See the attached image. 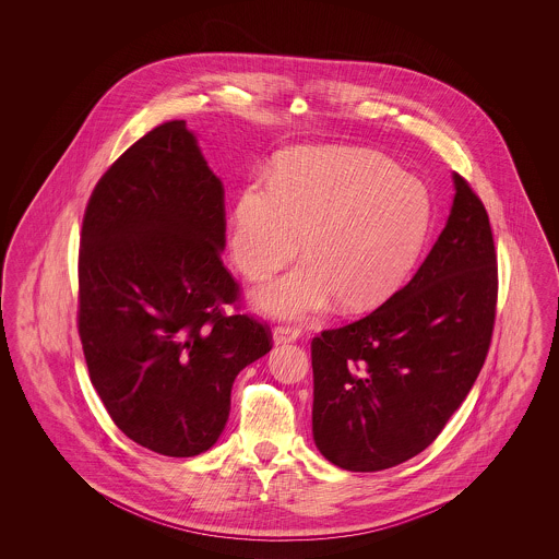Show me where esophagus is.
Returning <instances> with one entry per match:
<instances>
[{
  "instance_id": "esophagus-1",
  "label": "esophagus",
  "mask_w": 559,
  "mask_h": 559,
  "mask_svg": "<svg viewBox=\"0 0 559 559\" xmlns=\"http://www.w3.org/2000/svg\"><path fill=\"white\" fill-rule=\"evenodd\" d=\"M299 335H301V331L297 326H274V331H272V340L276 346L292 344L295 340H299Z\"/></svg>"
}]
</instances>
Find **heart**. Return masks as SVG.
Masks as SVG:
<instances>
[{
    "mask_svg": "<svg viewBox=\"0 0 559 559\" xmlns=\"http://www.w3.org/2000/svg\"><path fill=\"white\" fill-rule=\"evenodd\" d=\"M431 226L427 188L394 160L365 148H299L278 160L272 180L242 188L230 219V251L240 272L262 281L304 264L255 293L278 319H306L335 297L369 310L399 289Z\"/></svg>",
    "mask_w": 559,
    "mask_h": 559,
    "instance_id": "1",
    "label": "heart"
}]
</instances>
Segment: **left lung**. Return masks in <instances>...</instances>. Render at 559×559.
Segmentation results:
<instances>
[{
    "label": "left lung",
    "instance_id": "1",
    "mask_svg": "<svg viewBox=\"0 0 559 559\" xmlns=\"http://www.w3.org/2000/svg\"><path fill=\"white\" fill-rule=\"evenodd\" d=\"M452 182L447 226L408 285L312 340L314 442L347 472H381L426 451L486 360L495 240L478 194L459 174Z\"/></svg>",
    "mask_w": 559,
    "mask_h": 559
}]
</instances>
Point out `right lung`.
<instances>
[{
	"mask_svg": "<svg viewBox=\"0 0 559 559\" xmlns=\"http://www.w3.org/2000/svg\"><path fill=\"white\" fill-rule=\"evenodd\" d=\"M224 187L187 121L140 138L94 188L80 249V337L92 385L130 440L165 456L210 451L230 390L272 349L266 324L224 314Z\"/></svg>",
	"mask_w": 559,
	"mask_h": 559,
	"instance_id": "obj_1",
	"label": "right lung"
}]
</instances>
